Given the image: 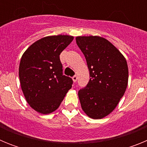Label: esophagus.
I'll list each match as a JSON object with an SVG mask.
<instances>
[{
  "label": "esophagus",
  "instance_id": "34e87169",
  "mask_svg": "<svg viewBox=\"0 0 147 147\" xmlns=\"http://www.w3.org/2000/svg\"><path fill=\"white\" fill-rule=\"evenodd\" d=\"M72 80H73V82H76V80H77V76H76V75H75V76H73Z\"/></svg>",
  "mask_w": 147,
  "mask_h": 147
}]
</instances>
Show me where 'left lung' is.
<instances>
[{"label": "left lung", "mask_w": 147, "mask_h": 147, "mask_svg": "<svg viewBox=\"0 0 147 147\" xmlns=\"http://www.w3.org/2000/svg\"><path fill=\"white\" fill-rule=\"evenodd\" d=\"M76 44L85 55L90 80L78 96L82 110L101 119L114 110L128 84V66L124 55L110 41L99 36H78Z\"/></svg>", "instance_id": "left-lung-1"}]
</instances>
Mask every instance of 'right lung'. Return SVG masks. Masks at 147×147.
Here are the masks:
<instances>
[{
	"label": "right lung",
	"mask_w": 147,
	"mask_h": 147,
	"mask_svg": "<svg viewBox=\"0 0 147 147\" xmlns=\"http://www.w3.org/2000/svg\"><path fill=\"white\" fill-rule=\"evenodd\" d=\"M74 40L70 35L42 37L23 53L19 65L22 91L32 109L51 113L59 107L73 80L62 74L59 55Z\"/></svg>",
	"instance_id": "right-lung-1"
}]
</instances>
